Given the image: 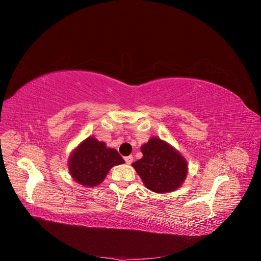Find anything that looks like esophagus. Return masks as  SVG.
Segmentation results:
<instances>
[{
  "mask_svg": "<svg viewBox=\"0 0 261 261\" xmlns=\"http://www.w3.org/2000/svg\"><path fill=\"white\" fill-rule=\"evenodd\" d=\"M124 160H125L126 164H132V162H133V155H127V156H125V158H124Z\"/></svg>",
  "mask_w": 261,
  "mask_h": 261,
  "instance_id": "obj_1",
  "label": "esophagus"
}]
</instances>
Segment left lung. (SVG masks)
Returning a JSON list of instances; mask_svg holds the SVG:
<instances>
[{
  "mask_svg": "<svg viewBox=\"0 0 261 261\" xmlns=\"http://www.w3.org/2000/svg\"><path fill=\"white\" fill-rule=\"evenodd\" d=\"M144 156L133 163L150 191L170 193L185 180L187 163L176 150L159 138H151L141 147Z\"/></svg>",
  "mask_w": 261,
  "mask_h": 261,
  "instance_id": "left-lung-1",
  "label": "left lung"
}]
</instances>
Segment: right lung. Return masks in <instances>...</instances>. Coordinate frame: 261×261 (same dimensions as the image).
I'll return each mask as SVG.
<instances>
[{"label":"right lung","mask_w":261,"mask_h":261,"mask_svg":"<svg viewBox=\"0 0 261 261\" xmlns=\"http://www.w3.org/2000/svg\"><path fill=\"white\" fill-rule=\"evenodd\" d=\"M122 163L123 158L115 149L107 148L105 143L89 137L70 155L68 168L76 181L93 187L106 178L110 169Z\"/></svg>","instance_id":"right-lung-1"}]
</instances>
